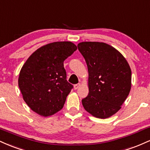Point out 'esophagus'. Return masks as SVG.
I'll use <instances>...</instances> for the list:
<instances>
[{"label": "esophagus", "mask_w": 150, "mask_h": 150, "mask_svg": "<svg viewBox=\"0 0 150 150\" xmlns=\"http://www.w3.org/2000/svg\"><path fill=\"white\" fill-rule=\"evenodd\" d=\"M81 85H80V83H78V84H76V85H74V89H77L79 88V87H80V86Z\"/></svg>", "instance_id": "esophagus-1"}]
</instances>
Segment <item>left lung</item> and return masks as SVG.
<instances>
[{"mask_svg": "<svg viewBox=\"0 0 150 150\" xmlns=\"http://www.w3.org/2000/svg\"><path fill=\"white\" fill-rule=\"evenodd\" d=\"M88 68L89 94L82 100L87 112L107 118L121 108L131 88V70L119 51L103 42L79 43Z\"/></svg>", "mask_w": 150, "mask_h": 150, "instance_id": "1", "label": "left lung"}]
</instances>
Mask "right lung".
Wrapping results in <instances>:
<instances>
[{"mask_svg": "<svg viewBox=\"0 0 150 150\" xmlns=\"http://www.w3.org/2000/svg\"><path fill=\"white\" fill-rule=\"evenodd\" d=\"M76 50L70 42L50 43L34 51L23 65L18 85L26 104L34 112L46 117L63 107L73 87L66 80L63 62Z\"/></svg>", "mask_w": 150, "mask_h": 150, "instance_id": "1", "label": "right lung"}]
</instances>
